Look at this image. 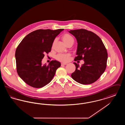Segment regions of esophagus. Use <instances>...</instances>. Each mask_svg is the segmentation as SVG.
Returning a JSON list of instances; mask_svg holds the SVG:
<instances>
[{"label":"esophagus","instance_id":"obj_1","mask_svg":"<svg viewBox=\"0 0 125 125\" xmlns=\"http://www.w3.org/2000/svg\"><path fill=\"white\" fill-rule=\"evenodd\" d=\"M61 65H66L67 64L66 63H61Z\"/></svg>","mask_w":125,"mask_h":125}]
</instances>
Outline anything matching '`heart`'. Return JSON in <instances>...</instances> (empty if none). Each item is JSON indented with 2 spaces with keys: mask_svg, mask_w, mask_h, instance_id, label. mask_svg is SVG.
<instances>
[{
  "mask_svg": "<svg viewBox=\"0 0 125 125\" xmlns=\"http://www.w3.org/2000/svg\"><path fill=\"white\" fill-rule=\"evenodd\" d=\"M62 39L66 45L69 43L73 42H74V40L73 37L68 34H65L62 36ZM70 55L69 54L60 53L56 56V58L59 61L66 62L69 61L70 59Z\"/></svg>",
  "mask_w": 125,
  "mask_h": 125,
  "instance_id": "obj_1",
  "label": "heart"
}]
</instances>
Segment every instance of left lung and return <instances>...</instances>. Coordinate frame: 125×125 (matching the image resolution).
<instances>
[{
    "mask_svg": "<svg viewBox=\"0 0 125 125\" xmlns=\"http://www.w3.org/2000/svg\"><path fill=\"white\" fill-rule=\"evenodd\" d=\"M77 41V49L74 60H84L80 66L75 62V71L71 77L75 81L82 84L95 82L105 71L108 54L101 38L94 33L84 29L68 31Z\"/></svg>",
    "mask_w": 125,
    "mask_h": 125,
    "instance_id": "left-lung-1",
    "label": "left lung"
}]
</instances>
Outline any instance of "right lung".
I'll list each match as a JSON object with an SVG mask.
<instances>
[{"label": "right lung", "mask_w": 125, "mask_h": 125, "mask_svg": "<svg viewBox=\"0 0 125 125\" xmlns=\"http://www.w3.org/2000/svg\"><path fill=\"white\" fill-rule=\"evenodd\" d=\"M63 30H36L26 36L19 44L15 55L16 69L25 83L40 88L51 82L61 64L52 60L48 65H42V59L45 54L51 52L55 38Z\"/></svg>", "instance_id": "1"}]
</instances>
